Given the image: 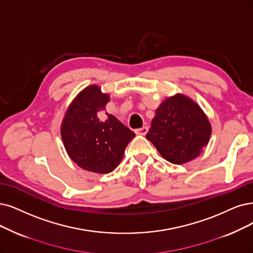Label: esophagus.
<instances>
[{
    "mask_svg": "<svg viewBox=\"0 0 253 253\" xmlns=\"http://www.w3.org/2000/svg\"><path fill=\"white\" fill-rule=\"evenodd\" d=\"M148 132V127H142V128H138L135 130V133L136 134H141V135H146V133Z\"/></svg>",
    "mask_w": 253,
    "mask_h": 253,
    "instance_id": "esophagus-1",
    "label": "esophagus"
}]
</instances>
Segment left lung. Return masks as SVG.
<instances>
[{
    "mask_svg": "<svg viewBox=\"0 0 253 253\" xmlns=\"http://www.w3.org/2000/svg\"><path fill=\"white\" fill-rule=\"evenodd\" d=\"M211 133L210 121L200 106L177 93L158 106L146 137L167 161L181 165L201 153Z\"/></svg>",
    "mask_w": 253,
    "mask_h": 253,
    "instance_id": "obj_1",
    "label": "left lung"
}]
</instances>
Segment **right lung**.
<instances>
[{
	"instance_id": "1",
	"label": "right lung",
	"mask_w": 253,
	"mask_h": 253,
	"mask_svg": "<svg viewBox=\"0 0 253 253\" xmlns=\"http://www.w3.org/2000/svg\"><path fill=\"white\" fill-rule=\"evenodd\" d=\"M109 95L98 85L84 88L71 103L61 125V137L71 160L82 169L107 174L123 158L135 133L105 111Z\"/></svg>"
}]
</instances>
